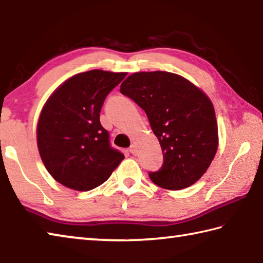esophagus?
<instances>
[{"mask_svg":"<svg viewBox=\"0 0 263 263\" xmlns=\"http://www.w3.org/2000/svg\"><path fill=\"white\" fill-rule=\"evenodd\" d=\"M130 153L132 154V155H137L138 154V151H137V146L133 143V145H131L130 147Z\"/></svg>","mask_w":263,"mask_h":263,"instance_id":"34e87169","label":"esophagus"}]
</instances>
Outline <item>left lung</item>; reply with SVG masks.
Returning a JSON list of instances; mask_svg holds the SVG:
<instances>
[{"instance_id":"1","label":"left lung","mask_w":263,"mask_h":263,"mask_svg":"<svg viewBox=\"0 0 263 263\" xmlns=\"http://www.w3.org/2000/svg\"><path fill=\"white\" fill-rule=\"evenodd\" d=\"M120 91L145 110L161 143L164 162L158 171L149 172L152 181L170 190L198 181L218 149V124L208 96L168 71L135 73Z\"/></svg>"}]
</instances>
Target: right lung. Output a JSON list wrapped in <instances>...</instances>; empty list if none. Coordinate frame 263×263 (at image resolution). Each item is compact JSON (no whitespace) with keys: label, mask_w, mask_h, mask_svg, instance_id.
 Here are the masks:
<instances>
[{"label":"right lung","mask_w":263,"mask_h":263,"mask_svg":"<svg viewBox=\"0 0 263 263\" xmlns=\"http://www.w3.org/2000/svg\"><path fill=\"white\" fill-rule=\"evenodd\" d=\"M126 73L93 69L64 82L45 102L37 123L44 166L63 186L87 192L104 183L124 155L110 146L100 123L108 93Z\"/></svg>","instance_id":"add662e5"}]
</instances>
